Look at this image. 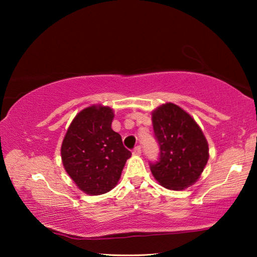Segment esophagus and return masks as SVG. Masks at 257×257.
<instances>
[{
    "instance_id": "esophagus-1",
    "label": "esophagus",
    "mask_w": 257,
    "mask_h": 257,
    "mask_svg": "<svg viewBox=\"0 0 257 257\" xmlns=\"http://www.w3.org/2000/svg\"><path fill=\"white\" fill-rule=\"evenodd\" d=\"M133 154H134V155H141V154H142V147H141V146H136V147H135Z\"/></svg>"
}]
</instances>
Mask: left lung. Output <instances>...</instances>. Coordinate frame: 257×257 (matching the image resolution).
<instances>
[{
    "label": "left lung",
    "instance_id": "left-lung-1",
    "mask_svg": "<svg viewBox=\"0 0 257 257\" xmlns=\"http://www.w3.org/2000/svg\"><path fill=\"white\" fill-rule=\"evenodd\" d=\"M160 158L150 163L161 186L182 190L196 182L208 160V144L191 116L176 104L165 103L152 113Z\"/></svg>",
    "mask_w": 257,
    "mask_h": 257
}]
</instances>
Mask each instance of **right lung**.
Returning a JSON list of instances; mask_svg holds the SVG:
<instances>
[{
    "label": "right lung",
    "mask_w": 257,
    "mask_h": 257,
    "mask_svg": "<svg viewBox=\"0 0 257 257\" xmlns=\"http://www.w3.org/2000/svg\"><path fill=\"white\" fill-rule=\"evenodd\" d=\"M113 116L108 106L84 108L69 125L61 146L67 173L88 195H102L114 188L132 156L120 135L111 128Z\"/></svg>",
    "instance_id": "right-lung-1"
}]
</instances>
